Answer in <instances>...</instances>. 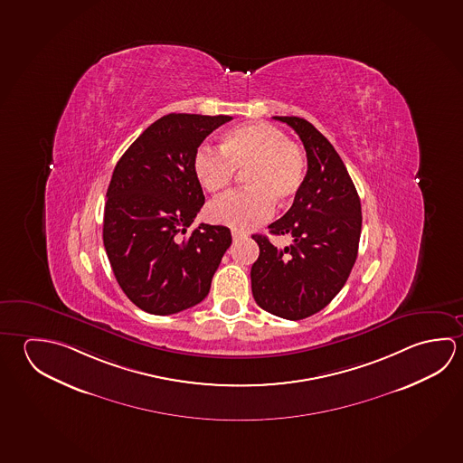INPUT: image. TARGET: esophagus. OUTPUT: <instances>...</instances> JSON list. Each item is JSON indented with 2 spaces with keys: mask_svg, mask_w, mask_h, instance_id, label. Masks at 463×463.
I'll use <instances>...</instances> for the list:
<instances>
[{
  "mask_svg": "<svg viewBox=\"0 0 463 463\" xmlns=\"http://www.w3.org/2000/svg\"><path fill=\"white\" fill-rule=\"evenodd\" d=\"M243 237H245V234L241 232V231H232V239L234 241H239V239H243Z\"/></svg>",
  "mask_w": 463,
  "mask_h": 463,
  "instance_id": "1",
  "label": "esophagus"
}]
</instances>
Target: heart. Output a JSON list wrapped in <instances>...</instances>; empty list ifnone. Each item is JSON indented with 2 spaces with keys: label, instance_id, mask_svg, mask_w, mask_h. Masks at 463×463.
I'll list each match as a JSON object with an SVG mask.
<instances>
[{
  "label": "heart",
  "instance_id": "obj_1",
  "mask_svg": "<svg viewBox=\"0 0 463 463\" xmlns=\"http://www.w3.org/2000/svg\"><path fill=\"white\" fill-rule=\"evenodd\" d=\"M200 185L210 194H222L243 172L245 190L234 192L208 206V218L222 226L249 231L267 221L279 206L294 202L304 187L307 159L304 151L265 122L247 123L226 131L220 149L198 147L192 161Z\"/></svg>",
  "mask_w": 463,
  "mask_h": 463
}]
</instances>
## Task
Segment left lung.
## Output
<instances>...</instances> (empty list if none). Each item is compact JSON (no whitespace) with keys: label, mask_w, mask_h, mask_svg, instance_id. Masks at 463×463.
Masks as SVG:
<instances>
[{"label":"left lung","mask_w":463,"mask_h":463,"mask_svg":"<svg viewBox=\"0 0 463 463\" xmlns=\"http://www.w3.org/2000/svg\"><path fill=\"white\" fill-rule=\"evenodd\" d=\"M273 118L299 135L307 175L291 208L268 226L273 235H291V245L278 249L253 235L260 255L251 265V294L269 314L300 320L328 306L346 283L361 237V202L340 156L312 123Z\"/></svg>","instance_id":"1"}]
</instances>
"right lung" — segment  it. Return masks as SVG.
I'll use <instances>...</instances> for the list:
<instances>
[{
  "label": "right lung",
  "mask_w": 463,
  "mask_h": 463,
  "mask_svg": "<svg viewBox=\"0 0 463 463\" xmlns=\"http://www.w3.org/2000/svg\"><path fill=\"white\" fill-rule=\"evenodd\" d=\"M229 120V115H164L115 165L104 247L122 291L145 312L171 316L202 302L232 242L224 226L202 222L187 234L204 203L194 155Z\"/></svg>",
  "instance_id": "1"
}]
</instances>
